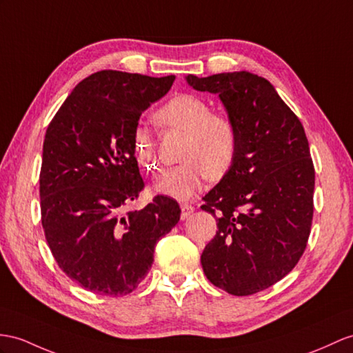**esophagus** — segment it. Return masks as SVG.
Returning <instances> with one entry per match:
<instances>
[{
  "mask_svg": "<svg viewBox=\"0 0 353 353\" xmlns=\"http://www.w3.org/2000/svg\"><path fill=\"white\" fill-rule=\"evenodd\" d=\"M194 211V206L190 203H181V219L185 220L187 217H190Z\"/></svg>",
  "mask_w": 353,
  "mask_h": 353,
  "instance_id": "obj_1",
  "label": "esophagus"
}]
</instances>
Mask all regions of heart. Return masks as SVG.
I'll use <instances>...</instances> for the list:
<instances>
[{
	"label": "heart",
	"mask_w": 353,
	"mask_h": 353,
	"mask_svg": "<svg viewBox=\"0 0 353 353\" xmlns=\"http://www.w3.org/2000/svg\"><path fill=\"white\" fill-rule=\"evenodd\" d=\"M156 119L161 125L185 133L179 154L183 161L156 184L159 193L187 201L202 190L208 176L219 181L229 174L238 152V128L229 115L212 112L205 99L184 92L168 100L156 112ZM133 152L145 170L159 172L156 143L142 127L133 134Z\"/></svg>",
	"instance_id": "heart-1"
}]
</instances>
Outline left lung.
I'll use <instances>...</instances> for the list:
<instances>
[{"mask_svg":"<svg viewBox=\"0 0 353 353\" xmlns=\"http://www.w3.org/2000/svg\"><path fill=\"white\" fill-rule=\"evenodd\" d=\"M187 82L219 94L238 128L234 166L201 206L217 219L202 268L228 294L253 295L295 268L310 236L314 166L304 127L272 85L250 72L188 74Z\"/></svg>","mask_w":353,"mask_h":353,"instance_id":"1","label":"left lung"}]
</instances>
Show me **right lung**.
Masks as SVG:
<instances>
[{"label": "right lung", "instance_id": "add662e5", "mask_svg": "<svg viewBox=\"0 0 353 353\" xmlns=\"http://www.w3.org/2000/svg\"><path fill=\"white\" fill-rule=\"evenodd\" d=\"M174 81L97 72L76 85L46 130L41 226L59 268L94 294H132L147 277L156 243L179 220L169 196L128 210L145 188L133 152L137 121Z\"/></svg>", "mask_w": 353, "mask_h": 353}]
</instances>
